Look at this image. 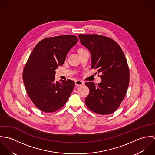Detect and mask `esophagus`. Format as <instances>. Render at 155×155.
<instances>
[{
    "instance_id": "esophagus-1",
    "label": "esophagus",
    "mask_w": 155,
    "mask_h": 155,
    "mask_svg": "<svg viewBox=\"0 0 155 155\" xmlns=\"http://www.w3.org/2000/svg\"><path fill=\"white\" fill-rule=\"evenodd\" d=\"M84 83L81 81L77 80L75 81V85L77 86H82V85H84Z\"/></svg>"
}]
</instances>
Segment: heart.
<instances>
[{
  "mask_svg": "<svg viewBox=\"0 0 155 155\" xmlns=\"http://www.w3.org/2000/svg\"><path fill=\"white\" fill-rule=\"evenodd\" d=\"M81 50H83V49H79V51H81Z\"/></svg>",
  "mask_w": 155,
  "mask_h": 155,
  "instance_id": "1",
  "label": "heart"
}]
</instances>
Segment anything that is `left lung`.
<instances>
[{"label": "left lung", "mask_w": 155, "mask_h": 155, "mask_svg": "<svg viewBox=\"0 0 155 155\" xmlns=\"http://www.w3.org/2000/svg\"><path fill=\"white\" fill-rule=\"evenodd\" d=\"M81 44L91 55V67L96 70L101 82H87L89 94L87 106L100 114L113 113L124 100L130 82V71L125 55L115 41L98 35H79Z\"/></svg>", "instance_id": "obj_1"}]
</instances>
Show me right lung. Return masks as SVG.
Masks as SVG:
<instances>
[{"label": "right lung", "instance_id": "obj_1", "mask_svg": "<svg viewBox=\"0 0 155 155\" xmlns=\"http://www.w3.org/2000/svg\"><path fill=\"white\" fill-rule=\"evenodd\" d=\"M78 42L74 35L47 38L32 51L24 67L22 79L28 95L41 110H58L68 100L74 82L70 79L55 81V70L64 64L69 51Z\"/></svg>", "mask_w": 155, "mask_h": 155}]
</instances>
